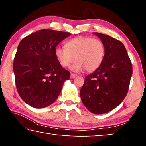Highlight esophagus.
<instances>
[{
    "mask_svg": "<svg viewBox=\"0 0 146 146\" xmlns=\"http://www.w3.org/2000/svg\"><path fill=\"white\" fill-rule=\"evenodd\" d=\"M76 76V75H75V74L71 73V76H70V78H75Z\"/></svg>",
    "mask_w": 146,
    "mask_h": 146,
    "instance_id": "34e87169",
    "label": "esophagus"
}]
</instances>
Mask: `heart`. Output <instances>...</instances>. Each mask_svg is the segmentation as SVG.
Here are the masks:
<instances>
[{"label": "heart", "mask_w": 146, "mask_h": 146, "mask_svg": "<svg viewBox=\"0 0 146 146\" xmlns=\"http://www.w3.org/2000/svg\"><path fill=\"white\" fill-rule=\"evenodd\" d=\"M59 63L64 68L70 67L75 72H92L100 67L105 56V47L100 40L89 36H78L67 42L65 48L57 47L55 51Z\"/></svg>", "instance_id": "1"}]
</instances>
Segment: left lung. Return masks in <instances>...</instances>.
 I'll use <instances>...</instances> for the list:
<instances>
[{
	"instance_id": "8db88e82",
	"label": "left lung",
	"mask_w": 146,
	"mask_h": 146,
	"mask_svg": "<svg viewBox=\"0 0 146 146\" xmlns=\"http://www.w3.org/2000/svg\"><path fill=\"white\" fill-rule=\"evenodd\" d=\"M102 42L105 56L102 64L86 76L80 91L86 108L94 114L114 110L126 96L131 78L132 64L120 41L99 33H93Z\"/></svg>"
}]
</instances>
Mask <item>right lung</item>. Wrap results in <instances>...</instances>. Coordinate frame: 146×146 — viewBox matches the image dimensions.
<instances>
[{"label": "right lung", "instance_id": "add662e5", "mask_svg": "<svg viewBox=\"0 0 146 146\" xmlns=\"http://www.w3.org/2000/svg\"><path fill=\"white\" fill-rule=\"evenodd\" d=\"M70 35L68 32L44 29L19 43L13 62L16 87L20 97L31 107L51 105L70 79V71L62 67L55 53L58 44Z\"/></svg>", "mask_w": 146, "mask_h": 146}]
</instances>
